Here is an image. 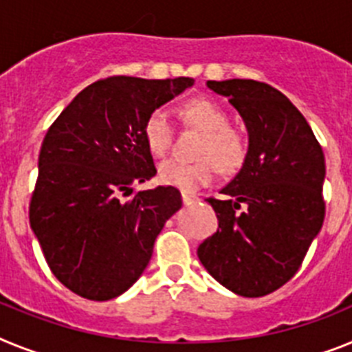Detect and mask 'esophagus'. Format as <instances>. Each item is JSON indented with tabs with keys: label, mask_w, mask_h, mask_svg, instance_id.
<instances>
[{
	"label": "esophagus",
	"mask_w": 352,
	"mask_h": 352,
	"mask_svg": "<svg viewBox=\"0 0 352 352\" xmlns=\"http://www.w3.org/2000/svg\"><path fill=\"white\" fill-rule=\"evenodd\" d=\"M182 201H184V206H193L195 201H198V197L189 193H182Z\"/></svg>",
	"instance_id": "obj_1"
}]
</instances>
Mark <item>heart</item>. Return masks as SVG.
<instances>
[{"mask_svg":"<svg viewBox=\"0 0 352 352\" xmlns=\"http://www.w3.org/2000/svg\"><path fill=\"white\" fill-rule=\"evenodd\" d=\"M180 115L186 124L204 133L197 163H184L179 159H168L159 166V179L164 184L193 193L214 179L216 168L221 172H235L248 154V138L241 129L230 125L228 113L223 106L210 99L197 97L182 104ZM175 127L166 111L154 109L143 122V140L146 148L157 157H163L172 148Z\"/></svg>","mask_w":352,"mask_h":352,"instance_id":"b5f03b06","label":"heart"}]
</instances>
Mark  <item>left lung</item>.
Segmentation results:
<instances>
[{
  "label": "left lung",
  "instance_id": "1",
  "mask_svg": "<svg viewBox=\"0 0 352 352\" xmlns=\"http://www.w3.org/2000/svg\"><path fill=\"white\" fill-rule=\"evenodd\" d=\"M207 87L241 113L250 146L239 173L221 189L227 198H207L218 230L198 246V258L223 287L261 298L298 273L322 227V146L307 118L271 85L228 79ZM241 205L247 209L239 213Z\"/></svg>",
  "mask_w": 352,
  "mask_h": 352
}]
</instances>
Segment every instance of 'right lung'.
<instances>
[{
  "instance_id": "obj_1",
  "label": "right lung",
  "mask_w": 352,
  "mask_h": 352,
  "mask_svg": "<svg viewBox=\"0 0 352 352\" xmlns=\"http://www.w3.org/2000/svg\"><path fill=\"white\" fill-rule=\"evenodd\" d=\"M191 85V78L99 79L45 133L30 225L51 273L74 294L108 301L125 292L182 207L173 186L129 195L134 182L157 173L143 140L146 115Z\"/></svg>"
}]
</instances>
